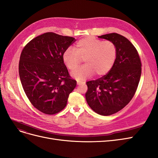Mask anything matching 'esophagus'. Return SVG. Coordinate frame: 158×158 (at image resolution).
Returning a JSON list of instances; mask_svg holds the SVG:
<instances>
[{"mask_svg": "<svg viewBox=\"0 0 158 158\" xmlns=\"http://www.w3.org/2000/svg\"><path fill=\"white\" fill-rule=\"evenodd\" d=\"M81 83H82V82H80V81H77V84H78V85H80Z\"/></svg>", "mask_w": 158, "mask_h": 158, "instance_id": "34e87169", "label": "esophagus"}]
</instances>
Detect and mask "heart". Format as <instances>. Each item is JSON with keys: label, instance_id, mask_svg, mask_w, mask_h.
<instances>
[{"label": "heart", "instance_id": "obj_1", "mask_svg": "<svg viewBox=\"0 0 158 158\" xmlns=\"http://www.w3.org/2000/svg\"><path fill=\"white\" fill-rule=\"evenodd\" d=\"M117 50L113 42L86 37L77 42L74 49H69L63 54L64 64L73 70L84 60L86 64L72 73L76 80H83L92 76H103L111 70L117 58Z\"/></svg>", "mask_w": 158, "mask_h": 158}]
</instances>
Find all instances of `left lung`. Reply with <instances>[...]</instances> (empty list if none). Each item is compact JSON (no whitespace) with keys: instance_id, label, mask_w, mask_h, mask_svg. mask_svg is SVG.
Returning a JSON list of instances; mask_svg holds the SVG:
<instances>
[{"instance_id":"1","label":"left lung","mask_w":158,"mask_h":158,"mask_svg":"<svg viewBox=\"0 0 158 158\" xmlns=\"http://www.w3.org/2000/svg\"><path fill=\"white\" fill-rule=\"evenodd\" d=\"M98 37L115 44L117 58L107 74L86 82L85 99L93 111L108 116L117 113L131 101L140 82L142 63L135 47L125 37L112 33Z\"/></svg>"}]
</instances>
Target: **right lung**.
Wrapping results in <instances>:
<instances>
[{"label":"right lung","mask_w":158,"mask_h":158,"mask_svg":"<svg viewBox=\"0 0 158 158\" xmlns=\"http://www.w3.org/2000/svg\"><path fill=\"white\" fill-rule=\"evenodd\" d=\"M76 41L73 37L47 32L26 45L19 61V75L32 106L47 114L61 111L76 86L63 56Z\"/></svg>","instance_id":"obj_1"}]
</instances>
